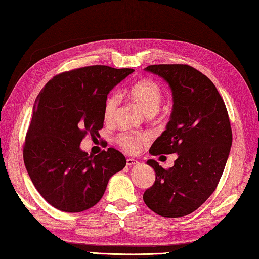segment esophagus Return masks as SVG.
Returning <instances> with one entry per match:
<instances>
[{"label": "esophagus", "instance_id": "34e87169", "mask_svg": "<svg viewBox=\"0 0 259 259\" xmlns=\"http://www.w3.org/2000/svg\"><path fill=\"white\" fill-rule=\"evenodd\" d=\"M138 163V161L137 160H135V159H133V158H129V159H126V166H129V167H131V166H135V165H137Z\"/></svg>", "mask_w": 259, "mask_h": 259}]
</instances>
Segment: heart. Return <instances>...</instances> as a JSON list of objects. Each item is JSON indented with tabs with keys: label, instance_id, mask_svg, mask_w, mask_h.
Returning a JSON list of instances; mask_svg holds the SVG:
<instances>
[{
	"label": "heart",
	"instance_id": "heart-1",
	"mask_svg": "<svg viewBox=\"0 0 259 259\" xmlns=\"http://www.w3.org/2000/svg\"><path fill=\"white\" fill-rule=\"evenodd\" d=\"M128 94L137 107L145 115L157 114L162 104V91L155 81L151 79H142L130 86ZM120 99L117 96H110L107 98L104 107V117L106 122H112L116 115ZM150 141V135L147 134H123L118 137V143L126 152L135 153L143 144Z\"/></svg>",
	"mask_w": 259,
	"mask_h": 259
}]
</instances>
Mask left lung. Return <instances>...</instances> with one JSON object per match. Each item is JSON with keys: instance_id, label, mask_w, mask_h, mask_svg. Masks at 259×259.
Instances as JSON below:
<instances>
[{"instance_id": "obj_1", "label": "left lung", "mask_w": 259, "mask_h": 259, "mask_svg": "<svg viewBox=\"0 0 259 259\" xmlns=\"http://www.w3.org/2000/svg\"><path fill=\"white\" fill-rule=\"evenodd\" d=\"M145 70L167 81L174 102L166 130L150 153H176L178 159L169 169L147 160L155 182L143 199L157 214L179 218L196 211L218 186L232 146L231 122L214 84L195 68L157 64Z\"/></svg>"}]
</instances>
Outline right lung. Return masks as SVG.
<instances>
[{
	"label": "right lung",
	"mask_w": 259,
	"mask_h": 259,
	"mask_svg": "<svg viewBox=\"0 0 259 259\" xmlns=\"http://www.w3.org/2000/svg\"><path fill=\"white\" fill-rule=\"evenodd\" d=\"M134 71L107 65L75 69L53 77L36 97L24 163L39 194L57 210L94 206L109 179L125 167L120 151L109 147L93 157L80 143L86 134H99L108 93Z\"/></svg>",
	"instance_id": "1"
}]
</instances>
